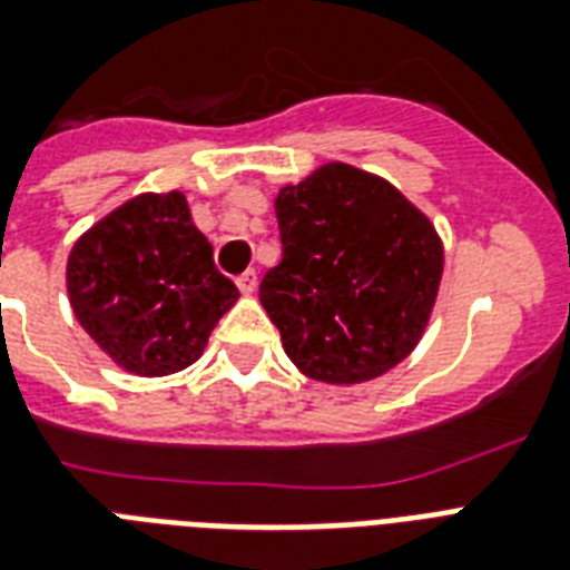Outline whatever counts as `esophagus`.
Here are the masks:
<instances>
[{
	"mask_svg": "<svg viewBox=\"0 0 570 570\" xmlns=\"http://www.w3.org/2000/svg\"><path fill=\"white\" fill-rule=\"evenodd\" d=\"M236 286H239V289H242V295H254V293H257V272H254V268H248L245 275L236 277Z\"/></svg>",
	"mask_w": 570,
	"mask_h": 570,
	"instance_id": "34e87169",
	"label": "esophagus"
}]
</instances>
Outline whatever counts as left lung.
<instances>
[{
	"label": "left lung",
	"mask_w": 570,
	"mask_h": 570,
	"mask_svg": "<svg viewBox=\"0 0 570 570\" xmlns=\"http://www.w3.org/2000/svg\"><path fill=\"white\" fill-rule=\"evenodd\" d=\"M284 259L259 302L295 370L325 384L390 373L423 340L443 275L429 215L379 174L325 163L275 195Z\"/></svg>",
	"instance_id": "1"
}]
</instances>
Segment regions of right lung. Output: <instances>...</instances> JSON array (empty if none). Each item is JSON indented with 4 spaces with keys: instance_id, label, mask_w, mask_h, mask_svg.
<instances>
[{
    "instance_id": "obj_1",
    "label": "right lung",
    "mask_w": 570,
    "mask_h": 570,
    "mask_svg": "<svg viewBox=\"0 0 570 570\" xmlns=\"http://www.w3.org/2000/svg\"><path fill=\"white\" fill-rule=\"evenodd\" d=\"M65 281L85 334L145 379L195 364L239 298L177 189L141 191L91 224L67 254Z\"/></svg>"
}]
</instances>
